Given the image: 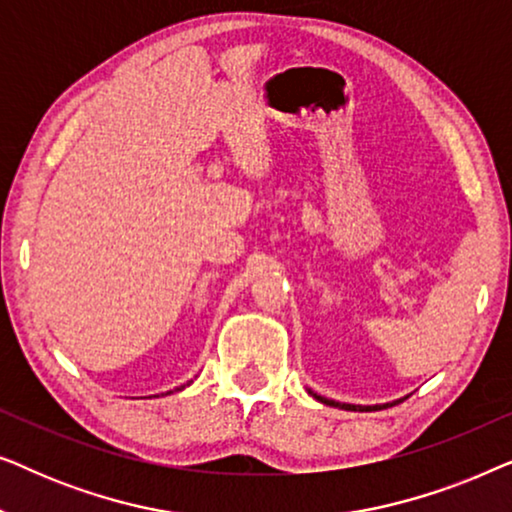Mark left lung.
Wrapping results in <instances>:
<instances>
[{"label": "left lung", "instance_id": "1", "mask_svg": "<svg viewBox=\"0 0 512 512\" xmlns=\"http://www.w3.org/2000/svg\"><path fill=\"white\" fill-rule=\"evenodd\" d=\"M314 398H317V401H321V403H326V405H333V408H345V410H359V412H363V410H377V408H387V405H373V408H361V405H347V403H335V401H328V398H321V396H317V394H312Z\"/></svg>", "mask_w": 512, "mask_h": 512}]
</instances>
